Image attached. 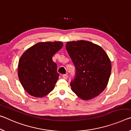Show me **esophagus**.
Listing matches in <instances>:
<instances>
[{
    "mask_svg": "<svg viewBox=\"0 0 131 131\" xmlns=\"http://www.w3.org/2000/svg\"><path fill=\"white\" fill-rule=\"evenodd\" d=\"M63 78H64V79H65V80H66V79H67V78H68V75L67 74H63Z\"/></svg>",
    "mask_w": 131,
    "mask_h": 131,
    "instance_id": "esophagus-1",
    "label": "esophagus"
}]
</instances>
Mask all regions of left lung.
<instances>
[{"label":"left lung","mask_w":131,"mask_h":131,"mask_svg":"<svg viewBox=\"0 0 131 131\" xmlns=\"http://www.w3.org/2000/svg\"><path fill=\"white\" fill-rule=\"evenodd\" d=\"M66 49L75 67L71 89L82 100L91 99L104 91L110 78L111 65L100 46L86 40L68 42Z\"/></svg>","instance_id":"1"}]
</instances>
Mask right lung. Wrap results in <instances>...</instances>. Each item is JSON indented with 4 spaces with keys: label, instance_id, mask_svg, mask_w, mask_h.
Masks as SVG:
<instances>
[{
    "label": "right lung",
    "instance_id": "obj_1",
    "mask_svg": "<svg viewBox=\"0 0 131 131\" xmlns=\"http://www.w3.org/2000/svg\"><path fill=\"white\" fill-rule=\"evenodd\" d=\"M63 46L60 41L39 42L27 49L21 56L18 78L30 95L42 97L54 89L59 74L52 57Z\"/></svg>",
    "mask_w": 131,
    "mask_h": 131
}]
</instances>
